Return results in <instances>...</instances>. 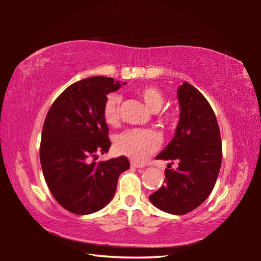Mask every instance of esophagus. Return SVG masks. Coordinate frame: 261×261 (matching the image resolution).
Instances as JSON below:
<instances>
[{
  "label": "esophagus",
  "mask_w": 261,
  "mask_h": 261,
  "mask_svg": "<svg viewBox=\"0 0 261 261\" xmlns=\"http://www.w3.org/2000/svg\"><path fill=\"white\" fill-rule=\"evenodd\" d=\"M131 167H134V168H144L145 166L141 165V163H138V162H131Z\"/></svg>",
  "instance_id": "1"
}]
</instances>
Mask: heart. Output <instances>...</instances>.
<instances>
[{"mask_svg":"<svg viewBox=\"0 0 261 261\" xmlns=\"http://www.w3.org/2000/svg\"><path fill=\"white\" fill-rule=\"evenodd\" d=\"M139 96L152 113H158L165 106V95L156 87L146 86L139 90ZM121 95L109 94L106 98L102 108L103 120L109 125L117 124L120 120ZM159 120L166 125H173L176 121L174 113H161ZM160 145V138L153 130L130 129L122 132L115 138V147L123 155L129 156L135 161H144L155 151Z\"/></svg>","mask_w":261,"mask_h":261,"instance_id":"1","label":"heart"}]
</instances>
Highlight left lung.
<instances>
[{
  "label": "left lung",
  "instance_id": "1",
  "mask_svg": "<svg viewBox=\"0 0 261 261\" xmlns=\"http://www.w3.org/2000/svg\"><path fill=\"white\" fill-rule=\"evenodd\" d=\"M177 98L180 114L175 136L156 159L177 160L178 167L166 168L165 185L149 200L166 213L182 215L211 194L222 161V143L215 114L205 96L184 82Z\"/></svg>",
  "mask_w": 261,
  "mask_h": 261
}]
</instances>
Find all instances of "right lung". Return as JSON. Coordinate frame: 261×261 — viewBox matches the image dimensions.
Masks as SVG:
<instances>
[{
    "label": "right lung",
    "instance_id": "add662e5",
    "mask_svg": "<svg viewBox=\"0 0 261 261\" xmlns=\"http://www.w3.org/2000/svg\"><path fill=\"white\" fill-rule=\"evenodd\" d=\"M121 86L103 76L73 83L54 101L43 123L42 173L53 197L73 214L103 208L113 199L120 175L130 168L125 156L95 162L98 154L107 153L112 145L103 102Z\"/></svg>",
    "mask_w": 261,
    "mask_h": 261
}]
</instances>
